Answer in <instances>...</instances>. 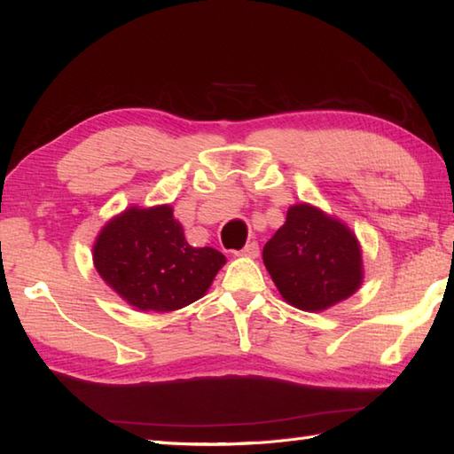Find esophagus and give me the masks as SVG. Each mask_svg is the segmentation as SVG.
Here are the masks:
<instances>
[{
    "label": "esophagus",
    "mask_w": 454,
    "mask_h": 454,
    "mask_svg": "<svg viewBox=\"0 0 454 454\" xmlns=\"http://www.w3.org/2000/svg\"><path fill=\"white\" fill-rule=\"evenodd\" d=\"M258 254H260V248H258V242H250V244H246L244 248L238 252V255H244V258H258Z\"/></svg>",
    "instance_id": "1"
}]
</instances>
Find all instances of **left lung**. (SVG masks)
Masks as SVG:
<instances>
[{
	"label": "left lung",
	"mask_w": 454,
	"mask_h": 454,
	"mask_svg": "<svg viewBox=\"0 0 454 454\" xmlns=\"http://www.w3.org/2000/svg\"><path fill=\"white\" fill-rule=\"evenodd\" d=\"M262 258L282 298L303 311L332 308L364 284L357 236L340 218L306 202L287 208Z\"/></svg>",
	"instance_id": "1"
}]
</instances>
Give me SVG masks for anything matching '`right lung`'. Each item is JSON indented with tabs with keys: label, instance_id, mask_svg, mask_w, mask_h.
I'll use <instances>...</instances> for the list:
<instances>
[{
	"label": "right lung",
	"instance_id": "obj_1",
	"mask_svg": "<svg viewBox=\"0 0 454 454\" xmlns=\"http://www.w3.org/2000/svg\"><path fill=\"white\" fill-rule=\"evenodd\" d=\"M170 204L129 206L101 228L93 244L98 276L129 306L175 311L200 300L212 286L224 254L194 248Z\"/></svg>",
	"mask_w": 454,
	"mask_h": 454
}]
</instances>
